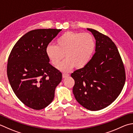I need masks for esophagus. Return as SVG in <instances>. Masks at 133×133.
<instances>
[{"label": "esophagus", "mask_w": 133, "mask_h": 133, "mask_svg": "<svg viewBox=\"0 0 133 133\" xmlns=\"http://www.w3.org/2000/svg\"><path fill=\"white\" fill-rule=\"evenodd\" d=\"M69 76V74H65V73H63V74H62V77H63V78H65L68 77Z\"/></svg>", "instance_id": "obj_1"}]
</instances>
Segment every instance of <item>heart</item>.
<instances>
[{"instance_id":"1","label":"heart","mask_w":133,"mask_h":133,"mask_svg":"<svg viewBox=\"0 0 133 133\" xmlns=\"http://www.w3.org/2000/svg\"><path fill=\"white\" fill-rule=\"evenodd\" d=\"M95 48V41L90 34L67 32L57 39L56 45L46 46L45 52L55 66H58L65 56L66 59L59 64L58 69L67 72L74 67L80 69L87 66Z\"/></svg>"}]
</instances>
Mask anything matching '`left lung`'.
Returning a JSON list of instances; mask_svg holds the SVG:
<instances>
[{
	"label": "left lung",
	"instance_id": "8db88e82",
	"mask_svg": "<svg viewBox=\"0 0 133 133\" xmlns=\"http://www.w3.org/2000/svg\"><path fill=\"white\" fill-rule=\"evenodd\" d=\"M96 52L87 66L71 74L75 81L72 92L81 105L90 111L110 105L121 93L126 81L124 67L111 39L92 29Z\"/></svg>",
	"mask_w": 133,
	"mask_h": 133
}]
</instances>
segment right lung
<instances>
[{"label": "right lung", "mask_w": 133, "mask_h": 133, "mask_svg": "<svg viewBox=\"0 0 133 133\" xmlns=\"http://www.w3.org/2000/svg\"><path fill=\"white\" fill-rule=\"evenodd\" d=\"M62 29L31 30L21 37L10 52L7 73L13 92L25 105L40 110L53 101L62 72L49 63L46 47Z\"/></svg>", "instance_id": "obj_1"}]
</instances>
